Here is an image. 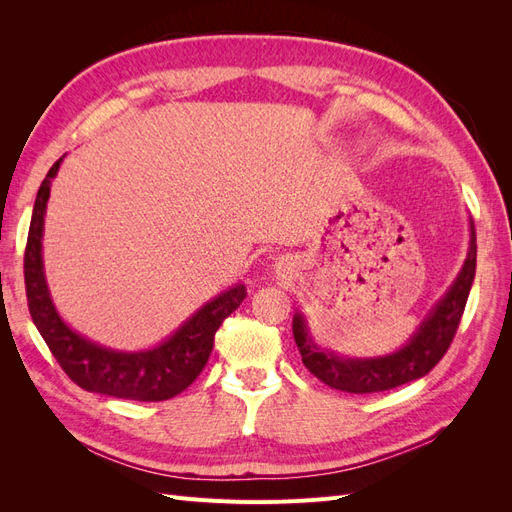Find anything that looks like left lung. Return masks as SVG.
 <instances>
[{"label": "left lung", "mask_w": 512, "mask_h": 512, "mask_svg": "<svg viewBox=\"0 0 512 512\" xmlns=\"http://www.w3.org/2000/svg\"><path fill=\"white\" fill-rule=\"evenodd\" d=\"M474 273L476 230L470 218V247L461 271L404 346L391 354L367 356V359L337 354L335 350L316 344L305 316L297 312L292 318V335L301 352L303 365L331 389L346 393H380L427 376L453 342L474 282Z\"/></svg>", "instance_id": "left-lung-1"}]
</instances>
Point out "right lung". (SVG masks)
<instances>
[{
  "label": "right lung",
  "mask_w": 512,
  "mask_h": 512,
  "mask_svg": "<svg viewBox=\"0 0 512 512\" xmlns=\"http://www.w3.org/2000/svg\"><path fill=\"white\" fill-rule=\"evenodd\" d=\"M64 158L66 156H61L46 173L34 203L32 224H29L25 247L29 314L61 369L81 389L134 401H164L175 397L188 389L203 371L213 350L215 331L220 329L224 318L243 303L247 290L243 284H235L220 292L153 348L115 350L76 333L57 312L49 284H46L42 258L46 203H49L51 183Z\"/></svg>",
  "instance_id": "obj_1"
}]
</instances>
